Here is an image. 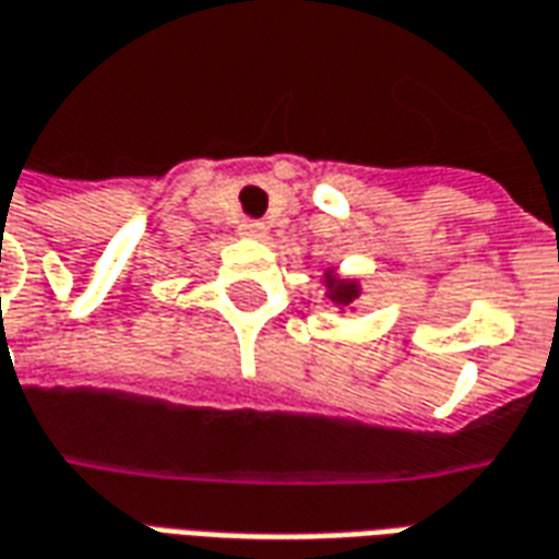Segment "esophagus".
<instances>
[{"label":"esophagus","mask_w":559,"mask_h":559,"mask_svg":"<svg viewBox=\"0 0 559 559\" xmlns=\"http://www.w3.org/2000/svg\"><path fill=\"white\" fill-rule=\"evenodd\" d=\"M239 236H245V239H263L266 236V226L260 224V221H241Z\"/></svg>","instance_id":"obj_1"}]
</instances>
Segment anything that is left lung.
I'll return each mask as SVG.
<instances>
[{
  "label": "left lung",
  "instance_id": "left-lung-1",
  "mask_svg": "<svg viewBox=\"0 0 559 559\" xmlns=\"http://www.w3.org/2000/svg\"><path fill=\"white\" fill-rule=\"evenodd\" d=\"M323 284H326V299H333L335 306H350L360 296V284L350 278H338L335 269H326Z\"/></svg>",
  "mask_w": 559,
  "mask_h": 559
}]
</instances>
